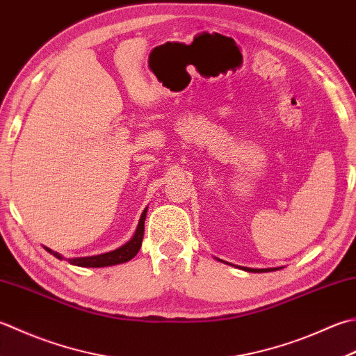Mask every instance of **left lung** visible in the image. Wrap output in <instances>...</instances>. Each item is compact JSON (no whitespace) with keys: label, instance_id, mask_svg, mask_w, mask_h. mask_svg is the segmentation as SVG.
I'll return each instance as SVG.
<instances>
[{"label":"left lung","instance_id":"obj_1","mask_svg":"<svg viewBox=\"0 0 356 356\" xmlns=\"http://www.w3.org/2000/svg\"><path fill=\"white\" fill-rule=\"evenodd\" d=\"M216 259L220 261V262H225V261L219 259V257H216ZM225 264H228V266H233V267H236V268H241V270H243V271H248V273H267V271H276V270H281V268H282V267H275V268H248V267L234 266V264H229V262H225Z\"/></svg>","mask_w":356,"mask_h":356}]
</instances>
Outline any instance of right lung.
<instances>
[{"label": "right lung", "instance_id": "add662e5", "mask_svg": "<svg viewBox=\"0 0 356 356\" xmlns=\"http://www.w3.org/2000/svg\"><path fill=\"white\" fill-rule=\"evenodd\" d=\"M146 211H148V207L145 208L140 220H138L137 229L132 238L123 243L122 247H118L113 252L108 253H102V254H94V256H83V257H69L67 262L72 264V266L76 267H88V268H99V267H111V266H118V264L128 262L134 257L138 250L142 247V241H143V233H145V219H146ZM46 248V252H49L51 254H54L57 259H65L60 253L52 252L51 248Z\"/></svg>", "mask_w": 356, "mask_h": 356}]
</instances>
